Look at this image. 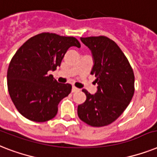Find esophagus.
Masks as SVG:
<instances>
[{
	"mask_svg": "<svg viewBox=\"0 0 157 157\" xmlns=\"http://www.w3.org/2000/svg\"><path fill=\"white\" fill-rule=\"evenodd\" d=\"M79 91V89H77L76 87H75V86H73V87L72 88V93H75V92H77Z\"/></svg>",
	"mask_w": 157,
	"mask_h": 157,
	"instance_id": "esophagus-1",
	"label": "esophagus"
}]
</instances>
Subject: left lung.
<instances>
[{"label":"left lung","instance_id":"left-lung-1","mask_svg":"<svg viewBox=\"0 0 157 157\" xmlns=\"http://www.w3.org/2000/svg\"><path fill=\"white\" fill-rule=\"evenodd\" d=\"M94 59L96 94L82 90L86 100L78 105L81 120L92 127L110 124L123 114L135 92V76L128 59L115 42L105 36L81 38Z\"/></svg>","mask_w":157,"mask_h":157}]
</instances>
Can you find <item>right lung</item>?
<instances>
[{"mask_svg": "<svg viewBox=\"0 0 157 157\" xmlns=\"http://www.w3.org/2000/svg\"><path fill=\"white\" fill-rule=\"evenodd\" d=\"M71 47L81 48L74 37L42 33L30 38L10 61L7 72L10 96L19 113L43 123L58 112V104L71 93L72 85L61 84L48 74L60 66Z\"/></svg>", "mask_w": 157, "mask_h": 157, "instance_id": "1", "label": "right lung"}]
</instances>
